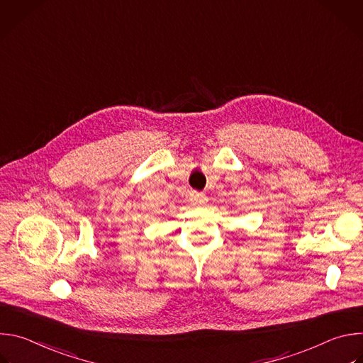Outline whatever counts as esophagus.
<instances>
[{"label": "esophagus", "mask_w": 363, "mask_h": 363, "mask_svg": "<svg viewBox=\"0 0 363 363\" xmlns=\"http://www.w3.org/2000/svg\"><path fill=\"white\" fill-rule=\"evenodd\" d=\"M191 202L195 203V205H202V203L206 202V196H205L202 192L192 191V192H191Z\"/></svg>", "instance_id": "34e87169"}]
</instances>
